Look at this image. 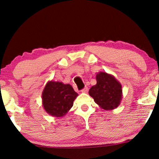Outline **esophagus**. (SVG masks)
Returning a JSON list of instances; mask_svg holds the SVG:
<instances>
[{"label":"esophagus","instance_id":"esophagus-1","mask_svg":"<svg viewBox=\"0 0 159 159\" xmlns=\"http://www.w3.org/2000/svg\"><path fill=\"white\" fill-rule=\"evenodd\" d=\"M88 90V87H87V86H85V88H83V89L81 90V92L82 93H87Z\"/></svg>","mask_w":159,"mask_h":159}]
</instances>
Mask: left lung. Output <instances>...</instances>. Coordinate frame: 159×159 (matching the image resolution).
<instances>
[{
	"label": "left lung",
	"mask_w": 159,
	"mask_h": 159,
	"mask_svg": "<svg viewBox=\"0 0 159 159\" xmlns=\"http://www.w3.org/2000/svg\"><path fill=\"white\" fill-rule=\"evenodd\" d=\"M97 84L91 87L89 95L99 107L113 110L120 105L122 99V85L111 74L100 71L96 75Z\"/></svg>",
	"instance_id": "obj_1"
}]
</instances>
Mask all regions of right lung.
Segmentation results:
<instances>
[{"label":"right lung","mask_w":159,"mask_h":159,"mask_svg":"<svg viewBox=\"0 0 159 159\" xmlns=\"http://www.w3.org/2000/svg\"><path fill=\"white\" fill-rule=\"evenodd\" d=\"M79 95L70 84L50 80L42 93V103L47 114L54 117L65 116L74 104Z\"/></svg>","instance_id":"right-lung-1"}]
</instances>
